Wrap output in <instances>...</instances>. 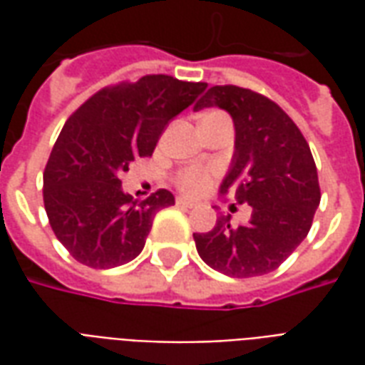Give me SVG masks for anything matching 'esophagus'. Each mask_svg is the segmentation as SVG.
I'll return each instance as SVG.
<instances>
[{
	"label": "esophagus",
	"instance_id": "34e87169",
	"mask_svg": "<svg viewBox=\"0 0 365 365\" xmlns=\"http://www.w3.org/2000/svg\"><path fill=\"white\" fill-rule=\"evenodd\" d=\"M175 203H178L180 207H183V209H195V207L199 205L195 199H187V197H178Z\"/></svg>",
	"mask_w": 365,
	"mask_h": 365
}]
</instances>
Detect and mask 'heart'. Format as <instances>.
<instances>
[{
	"label": "heart",
	"mask_w": 365,
	"mask_h": 365,
	"mask_svg": "<svg viewBox=\"0 0 365 365\" xmlns=\"http://www.w3.org/2000/svg\"><path fill=\"white\" fill-rule=\"evenodd\" d=\"M215 178V170L211 168H201V166H190L180 170L175 174L174 182L178 185V190L187 193V195H199L211 187Z\"/></svg>",
	"instance_id": "obj_1"
}]
</instances>
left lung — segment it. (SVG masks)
I'll return each mask as SVG.
<instances>
[{
	"label": "left lung",
	"instance_id": "8db88e82",
	"mask_svg": "<svg viewBox=\"0 0 365 365\" xmlns=\"http://www.w3.org/2000/svg\"><path fill=\"white\" fill-rule=\"evenodd\" d=\"M230 113L235 158L221 193L252 207L246 225L219 217L213 230L195 232L201 260L230 277H254L279 268L311 230L321 187L305 136L269 97L238 86H213L197 101Z\"/></svg>",
	"mask_w": 365,
	"mask_h": 365
}]
</instances>
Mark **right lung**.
Returning a JSON list of instances; mask_svg holds the SVG:
<instances>
[{"instance_id": "1", "label": "right lung", "mask_w": 365, "mask_h": 365, "mask_svg": "<svg viewBox=\"0 0 365 365\" xmlns=\"http://www.w3.org/2000/svg\"><path fill=\"white\" fill-rule=\"evenodd\" d=\"M207 83L166 74L119 82L83 101L54 143L43 174V199L54 235L70 256L96 269L143 252L152 221L174 195L158 190L133 201L120 190L128 164L152 156L160 135Z\"/></svg>"}]
</instances>
